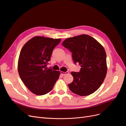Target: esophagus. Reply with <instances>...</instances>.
Wrapping results in <instances>:
<instances>
[{
    "label": "esophagus",
    "mask_w": 126,
    "mask_h": 126,
    "mask_svg": "<svg viewBox=\"0 0 126 126\" xmlns=\"http://www.w3.org/2000/svg\"><path fill=\"white\" fill-rule=\"evenodd\" d=\"M69 74V72L68 71H66V72H63V71H61V74L62 75H65L67 74Z\"/></svg>",
    "instance_id": "34e87169"
}]
</instances>
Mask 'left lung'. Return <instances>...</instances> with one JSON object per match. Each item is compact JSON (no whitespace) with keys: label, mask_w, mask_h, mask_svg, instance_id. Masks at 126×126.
Here are the masks:
<instances>
[{"label":"left lung","mask_w":126,"mask_h":126,"mask_svg":"<svg viewBox=\"0 0 126 126\" xmlns=\"http://www.w3.org/2000/svg\"><path fill=\"white\" fill-rule=\"evenodd\" d=\"M62 45L72 52L75 63L81 67L79 72H71L74 80L68 84L70 90L81 96L93 94L101 85L107 71L104 47L87 35L68 38Z\"/></svg>","instance_id":"left-lung-1"}]
</instances>
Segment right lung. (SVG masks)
I'll list each match as a JSON object with an SVG mask.
<instances>
[{
  "label": "right lung",
  "instance_id": "obj_1",
  "mask_svg": "<svg viewBox=\"0 0 126 126\" xmlns=\"http://www.w3.org/2000/svg\"><path fill=\"white\" fill-rule=\"evenodd\" d=\"M61 39L35 36L24 45L18 62V71L25 85L33 94L41 96L52 90L59 71L47 69L53 49Z\"/></svg>",
  "mask_w": 126,
  "mask_h": 126
}]
</instances>
